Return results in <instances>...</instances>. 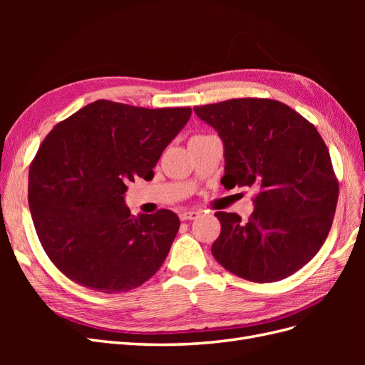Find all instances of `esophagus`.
<instances>
[{
    "label": "esophagus",
    "instance_id": "1",
    "mask_svg": "<svg viewBox=\"0 0 365 365\" xmlns=\"http://www.w3.org/2000/svg\"><path fill=\"white\" fill-rule=\"evenodd\" d=\"M200 217V212H193V210H185V212L180 213L181 220H193Z\"/></svg>",
    "mask_w": 365,
    "mask_h": 365
}]
</instances>
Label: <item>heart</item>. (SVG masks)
Masks as SVG:
<instances>
[{"label": "heart", "mask_w": 365, "mask_h": 365, "mask_svg": "<svg viewBox=\"0 0 365 365\" xmlns=\"http://www.w3.org/2000/svg\"><path fill=\"white\" fill-rule=\"evenodd\" d=\"M195 137H204V135H195ZM193 138V137H192Z\"/></svg>", "instance_id": "heart-1"}]
</instances>
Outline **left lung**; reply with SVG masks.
Returning <instances> with one entry per match:
<instances>
[{"instance_id": "left-lung-1", "label": "left lung", "mask_w": 365, "mask_h": 365, "mask_svg": "<svg viewBox=\"0 0 365 365\" xmlns=\"http://www.w3.org/2000/svg\"><path fill=\"white\" fill-rule=\"evenodd\" d=\"M193 109L224 141L222 185L256 190L247 222L236 213H215V259L250 282L289 277L319 251L334 222L339 187L326 143L311 121L271 98Z\"/></svg>"}]
</instances>
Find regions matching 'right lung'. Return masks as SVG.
<instances>
[{"instance_id":"add662e5","label":"right lung","mask_w":365,"mask_h":365,"mask_svg":"<svg viewBox=\"0 0 365 365\" xmlns=\"http://www.w3.org/2000/svg\"><path fill=\"white\" fill-rule=\"evenodd\" d=\"M192 108L96 101L54 126L29 170V207L43 251L63 275L97 292L138 288L168 257L180 217L132 216L128 184L153 178Z\"/></svg>"}]
</instances>
